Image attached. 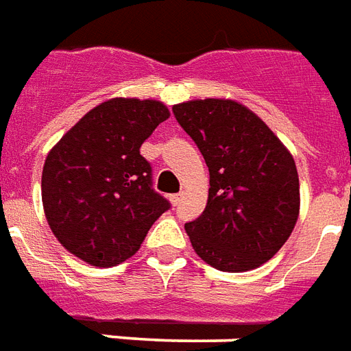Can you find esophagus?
Returning a JSON list of instances; mask_svg holds the SVG:
<instances>
[{
	"label": "esophagus",
	"instance_id": "obj_1",
	"mask_svg": "<svg viewBox=\"0 0 351 351\" xmlns=\"http://www.w3.org/2000/svg\"><path fill=\"white\" fill-rule=\"evenodd\" d=\"M169 201H171V204L173 206H178L180 204V201H182V193H175V195L169 197Z\"/></svg>",
	"mask_w": 351,
	"mask_h": 351
}]
</instances>
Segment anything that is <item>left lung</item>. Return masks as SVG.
Here are the masks:
<instances>
[{
	"instance_id": "1",
	"label": "left lung",
	"mask_w": 351,
	"mask_h": 351,
	"mask_svg": "<svg viewBox=\"0 0 351 351\" xmlns=\"http://www.w3.org/2000/svg\"><path fill=\"white\" fill-rule=\"evenodd\" d=\"M173 113L210 173L206 208L186 223L195 253L221 271L258 268L298 221L294 158L253 111L232 100H191L173 106Z\"/></svg>"
}]
</instances>
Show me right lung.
Returning <instances> with one entry per match:
<instances>
[{"instance_id":"right-lung-1","label":"right lung","mask_w":351,"mask_h":351,"mask_svg":"<svg viewBox=\"0 0 351 351\" xmlns=\"http://www.w3.org/2000/svg\"><path fill=\"white\" fill-rule=\"evenodd\" d=\"M169 119L156 100L113 98L96 106L50 150L43 204L51 232L87 264L117 266L141 247L171 202L152 188L143 141Z\"/></svg>"}]
</instances>
